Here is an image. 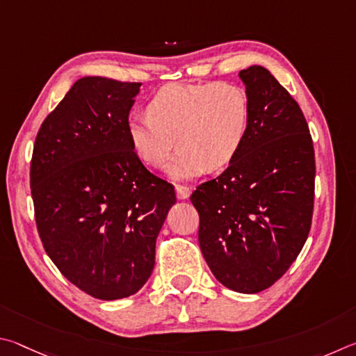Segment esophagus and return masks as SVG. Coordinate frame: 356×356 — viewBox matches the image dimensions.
<instances>
[{
    "label": "esophagus",
    "instance_id": "obj_1",
    "mask_svg": "<svg viewBox=\"0 0 356 356\" xmlns=\"http://www.w3.org/2000/svg\"><path fill=\"white\" fill-rule=\"evenodd\" d=\"M175 189H177V197L179 198V200H186V198H189V195H191L189 188H186V186H181V184H177L175 186Z\"/></svg>",
    "mask_w": 356,
    "mask_h": 356
}]
</instances>
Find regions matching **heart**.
Segmentation results:
<instances>
[{
  "label": "heart",
  "instance_id": "1",
  "mask_svg": "<svg viewBox=\"0 0 356 356\" xmlns=\"http://www.w3.org/2000/svg\"><path fill=\"white\" fill-rule=\"evenodd\" d=\"M252 122L248 93L233 83H173L149 98L147 115H131L127 136L143 164L158 168L179 145L167 165L168 177L188 179L219 170L244 147Z\"/></svg>",
  "mask_w": 356,
  "mask_h": 356
}]
</instances>
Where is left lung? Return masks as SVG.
I'll list each match as a JSON object with an SVG mask.
<instances>
[{"label":"left lung","mask_w":356,"mask_h":356,"mask_svg":"<svg viewBox=\"0 0 356 356\" xmlns=\"http://www.w3.org/2000/svg\"><path fill=\"white\" fill-rule=\"evenodd\" d=\"M239 78L252 104L245 143L191 202L211 272L228 289L257 294L284 275L307 242L316 161L308 123L289 92L261 65Z\"/></svg>","instance_id":"8db88e82"}]
</instances>
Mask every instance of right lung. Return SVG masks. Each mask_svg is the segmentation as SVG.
Returning <instances> with one entry per match:
<instances>
[{
    "label": "right lung",
    "instance_id": "obj_1",
    "mask_svg": "<svg viewBox=\"0 0 356 356\" xmlns=\"http://www.w3.org/2000/svg\"><path fill=\"white\" fill-rule=\"evenodd\" d=\"M140 83L78 79L37 133L31 161L37 232L68 282L99 300L136 294L177 197L134 154L127 120Z\"/></svg>",
    "mask_w": 356,
    "mask_h": 356
}]
</instances>
